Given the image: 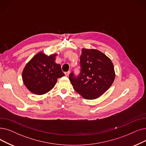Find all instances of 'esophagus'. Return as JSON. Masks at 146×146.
<instances>
[{
	"label": "esophagus",
	"mask_w": 146,
	"mask_h": 146,
	"mask_svg": "<svg viewBox=\"0 0 146 146\" xmlns=\"http://www.w3.org/2000/svg\"><path fill=\"white\" fill-rule=\"evenodd\" d=\"M70 72L68 71V72H65L64 74L66 75V76H68L69 74H70Z\"/></svg>",
	"instance_id": "obj_1"
}]
</instances>
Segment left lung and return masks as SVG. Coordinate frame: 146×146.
Listing matches in <instances>:
<instances>
[{
    "label": "left lung",
    "mask_w": 146,
    "mask_h": 146,
    "mask_svg": "<svg viewBox=\"0 0 146 146\" xmlns=\"http://www.w3.org/2000/svg\"><path fill=\"white\" fill-rule=\"evenodd\" d=\"M80 72H73L69 80L74 90L87 100L96 99L111 86L115 78L114 66L110 59L97 49L83 48L80 57Z\"/></svg>",
    "instance_id": "8db88e82"
}]
</instances>
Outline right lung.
<instances>
[{
  "instance_id": "obj_1",
  "label": "right lung",
  "mask_w": 146,
  "mask_h": 146,
  "mask_svg": "<svg viewBox=\"0 0 146 146\" xmlns=\"http://www.w3.org/2000/svg\"><path fill=\"white\" fill-rule=\"evenodd\" d=\"M56 54L47 56L42 52L36 54L25 66L22 78L28 90L42 95L54 87L57 79L64 76L60 64L55 62Z\"/></svg>"
}]
</instances>
